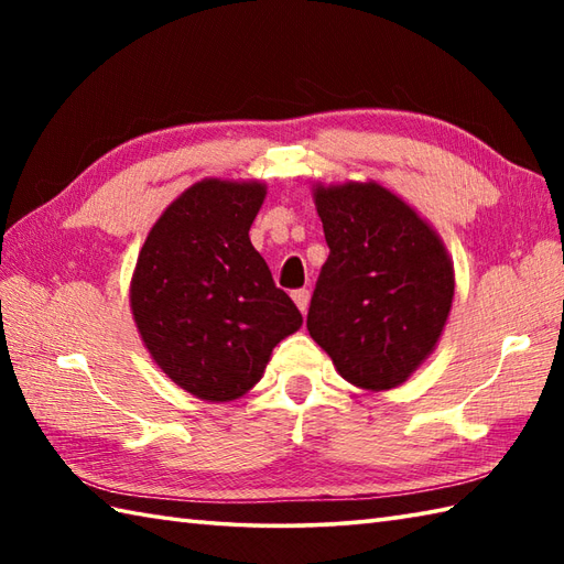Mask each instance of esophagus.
<instances>
[{
  "mask_svg": "<svg viewBox=\"0 0 564 564\" xmlns=\"http://www.w3.org/2000/svg\"><path fill=\"white\" fill-rule=\"evenodd\" d=\"M293 301H295V305H297V307H301V313H305L307 305H310V291H307V289H297V291H293Z\"/></svg>",
  "mask_w": 564,
  "mask_h": 564,
  "instance_id": "34e87169",
  "label": "esophagus"
}]
</instances>
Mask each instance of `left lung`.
Returning <instances> with one entry per match:
<instances>
[{"label": "left lung", "mask_w": 564, "mask_h": 564, "mask_svg": "<svg viewBox=\"0 0 564 564\" xmlns=\"http://www.w3.org/2000/svg\"><path fill=\"white\" fill-rule=\"evenodd\" d=\"M329 257L307 332L364 390H390L434 351L453 303V267L438 235L388 188H315Z\"/></svg>", "instance_id": "obj_1"}]
</instances>
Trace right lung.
Segmentation results:
<instances>
[{"label":"right lung","mask_w":564,"mask_h":564,"mask_svg":"<svg viewBox=\"0 0 564 564\" xmlns=\"http://www.w3.org/2000/svg\"><path fill=\"white\" fill-rule=\"evenodd\" d=\"M261 184L206 178L184 191L140 249L130 307L142 341L176 386L227 402L257 386L301 310L249 242Z\"/></svg>","instance_id":"add662e5"}]
</instances>
